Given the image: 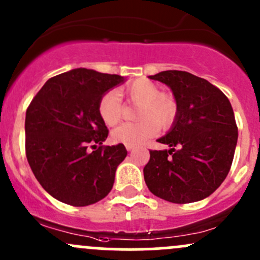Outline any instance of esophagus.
I'll return each instance as SVG.
<instances>
[{"mask_svg":"<svg viewBox=\"0 0 260 260\" xmlns=\"http://www.w3.org/2000/svg\"><path fill=\"white\" fill-rule=\"evenodd\" d=\"M135 149V146H130V145H126V150L127 151H131V150Z\"/></svg>","mask_w":260,"mask_h":260,"instance_id":"esophagus-1","label":"esophagus"}]
</instances>
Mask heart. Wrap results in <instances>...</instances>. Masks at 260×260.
Listing matches in <instances>:
<instances>
[{
	"label": "heart",
	"mask_w": 260,
	"mask_h": 260,
	"mask_svg": "<svg viewBox=\"0 0 260 260\" xmlns=\"http://www.w3.org/2000/svg\"><path fill=\"white\" fill-rule=\"evenodd\" d=\"M130 103L139 105L136 111L138 122H125L111 134L115 143L136 146L151 138L157 131L168 130L178 117L179 106L175 99L169 93H161L159 87L149 80H136L120 90ZM98 111L108 126H114L121 120L122 105L119 95L108 91L101 96Z\"/></svg>",
	"instance_id": "obj_1"
}]
</instances>
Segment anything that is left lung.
Returning a JSON list of instances; mask_svg holds the SVG:
<instances>
[{"label": "left lung", "instance_id": "left-lung-1", "mask_svg": "<svg viewBox=\"0 0 260 260\" xmlns=\"http://www.w3.org/2000/svg\"><path fill=\"white\" fill-rule=\"evenodd\" d=\"M151 80L168 85L179 106L169 133L157 139L169 150H150L144 179L150 191L175 204L199 202L228 175L238 141L230 101L208 80L186 71H161Z\"/></svg>", "mask_w": 260, "mask_h": 260}]
</instances>
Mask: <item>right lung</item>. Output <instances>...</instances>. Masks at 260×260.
<instances>
[{"instance_id": "right-lung-1", "label": "right lung", "mask_w": 260, "mask_h": 260, "mask_svg": "<svg viewBox=\"0 0 260 260\" xmlns=\"http://www.w3.org/2000/svg\"><path fill=\"white\" fill-rule=\"evenodd\" d=\"M125 79L75 69L51 77L26 111V156L47 192L65 204L86 207L104 199L126 157L122 144L104 146L109 135L98 111L101 96ZM99 148L90 153L89 146Z\"/></svg>"}]
</instances>
